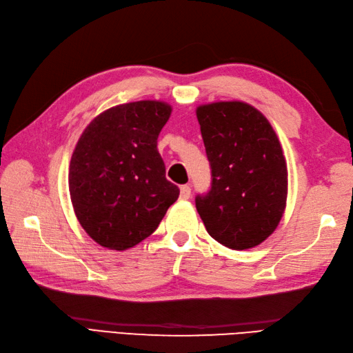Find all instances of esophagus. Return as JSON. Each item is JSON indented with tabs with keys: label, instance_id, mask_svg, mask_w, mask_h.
I'll return each instance as SVG.
<instances>
[{
	"label": "esophagus",
	"instance_id": "34e87169",
	"mask_svg": "<svg viewBox=\"0 0 353 353\" xmlns=\"http://www.w3.org/2000/svg\"><path fill=\"white\" fill-rule=\"evenodd\" d=\"M190 197H191V186L190 185L181 186V199L182 200H188Z\"/></svg>",
	"mask_w": 353,
	"mask_h": 353
}]
</instances>
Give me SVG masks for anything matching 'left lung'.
<instances>
[{
	"instance_id": "left-lung-1",
	"label": "left lung",
	"mask_w": 353,
	"mask_h": 353,
	"mask_svg": "<svg viewBox=\"0 0 353 353\" xmlns=\"http://www.w3.org/2000/svg\"><path fill=\"white\" fill-rule=\"evenodd\" d=\"M211 165V190L196 197L208 234L234 250L252 249L273 234L288 192L287 162L272 124L243 101L197 108Z\"/></svg>"
}]
</instances>
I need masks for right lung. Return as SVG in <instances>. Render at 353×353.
<instances>
[{"instance_id": "add662e5", "label": "right lung", "mask_w": 353, "mask_h": 353, "mask_svg": "<svg viewBox=\"0 0 353 353\" xmlns=\"http://www.w3.org/2000/svg\"><path fill=\"white\" fill-rule=\"evenodd\" d=\"M170 115L163 101L125 103L104 110L81 133L70 163L71 201L81 228L106 249L139 244L179 197L157 152Z\"/></svg>"}]
</instances>
